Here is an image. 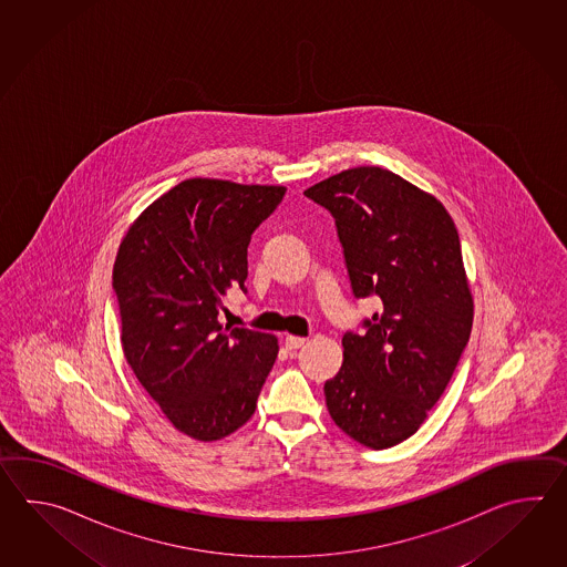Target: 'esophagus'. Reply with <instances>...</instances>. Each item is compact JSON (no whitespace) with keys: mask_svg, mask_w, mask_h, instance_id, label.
<instances>
[{"mask_svg":"<svg viewBox=\"0 0 567 567\" xmlns=\"http://www.w3.org/2000/svg\"><path fill=\"white\" fill-rule=\"evenodd\" d=\"M303 342H306V338L301 337H286V340H284V344H286L288 350H298L300 347H303Z\"/></svg>","mask_w":567,"mask_h":567,"instance_id":"esophagus-1","label":"esophagus"}]
</instances>
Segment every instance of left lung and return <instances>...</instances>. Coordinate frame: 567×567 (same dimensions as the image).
<instances>
[{"label": "left lung", "mask_w": 567, "mask_h": 567, "mask_svg": "<svg viewBox=\"0 0 567 567\" xmlns=\"http://www.w3.org/2000/svg\"><path fill=\"white\" fill-rule=\"evenodd\" d=\"M303 194L334 218L352 296L383 303L342 337L344 361L324 383L330 417L364 446H395L420 430L471 338L458 230L434 196L377 166Z\"/></svg>", "instance_id": "8db88e82"}]
</instances>
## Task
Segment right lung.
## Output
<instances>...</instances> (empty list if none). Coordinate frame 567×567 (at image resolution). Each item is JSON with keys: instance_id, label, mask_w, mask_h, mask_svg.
<instances>
[{"instance_id": "obj_1", "label": "right lung", "mask_w": 567, "mask_h": 567, "mask_svg": "<svg viewBox=\"0 0 567 567\" xmlns=\"http://www.w3.org/2000/svg\"><path fill=\"white\" fill-rule=\"evenodd\" d=\"M284 186L193 178L145 208L113 266L121 344L137 381L182 434L213 442L255 413L278 340L220 326L229 288L247 293V247Z\"/></svg>"}]
</instances>
